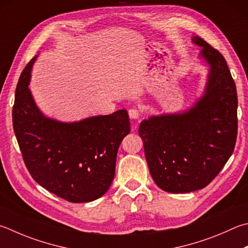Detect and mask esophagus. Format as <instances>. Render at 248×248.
Returning a JSON list of instances; mask_svg holds the SVG:
<instances>
[{
  "instance_id": "34e87169",
  "label": "esophagus",
  "mask_w": 248,
  "mask_h": 248,
  "mask_svg": "<svg viewBox=\"0 0 248 248\" xmlns=\"http://www.w3.org/2000/svg\"><path fill=\"white\" fill-rule=\"evenodd\" d=\"M129 117H130V119H139V117H140V112H139V110L137 109V108H131V109H129Z\"/></svg>"
}]
</instances>
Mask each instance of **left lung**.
Returning <instances> with one entry per match:
<instances>
[{
    "label": "left lung",
    "mask_w": 248,
    "mask_h": 248,
    "mask_svg": "<svg viewBox=\"0 0 248 248\" xmlns=\"http://www.w3.org/2000/svg\"><path fill=\"white\" fill-rule=\"evenodd\" d=\"M199 58L209 67L202 95L187 109L150 116L139 127L156 186L169 193L201 190L232 155L237 133V95L224 57L202 38Z\"/></svg>",
    "instance_id": "left-lung-1"
}]
</instances>
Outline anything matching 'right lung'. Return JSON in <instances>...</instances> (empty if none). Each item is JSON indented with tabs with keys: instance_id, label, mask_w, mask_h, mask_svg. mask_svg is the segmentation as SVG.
Instances as JSON below:
<instances>
[{
	"instance_id": "right-lung-1",
	"label": "right lung",
	"mask_w": 248,
	"mask_h": 248,
	"mask_svg": "<svg viewBox=\"0 0 248 248\" xmlns=\"http://www.w3.org/2000/svg\"><path fill=\"white\" fill-rule=\"evenodd\" d=\"M37 58L20 75L13 107V127L26 167L35 182L58 197L95 201L114 180L117 152L130 132L128 112L120 109L71 123L49 118L29 89Z\"/></svg>"
}]
</instances>
